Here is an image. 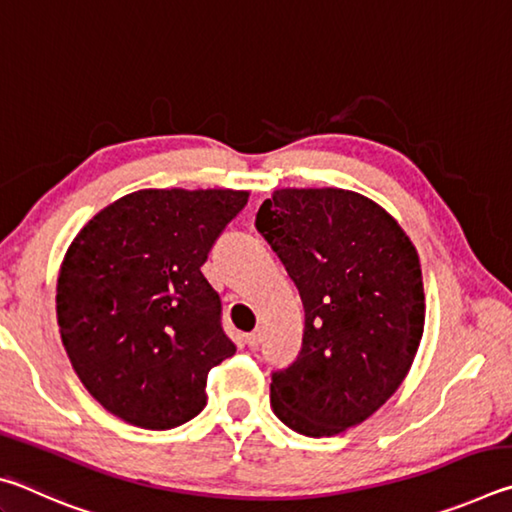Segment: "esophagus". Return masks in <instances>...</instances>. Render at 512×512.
Here are the masks:
<instances>
[{"instance_id":"esophagus-1","label":"esophagus","mask_w":512,"mask_h":512,"mask_svg":"<svg viewBox=\"0 0 512 512\" xmlns=\"http://www.w3.org/2000/svg\"><path fill=\"white\" fill-rule=\"evenodd\" d=\"M244 341H246L248 348H257V345L262 343V332H259V329H253V332H248L244 336Z\"/></svg>"}]
</instances>
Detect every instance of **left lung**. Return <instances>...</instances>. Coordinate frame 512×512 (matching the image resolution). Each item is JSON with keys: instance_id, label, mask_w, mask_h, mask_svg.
<instances>
[{"instance_id": "left-lung-1", "label": "left lung", "mask_w": 512, "mask_h": 512, "mask_svg": "<svg viewBox=\"0 0 512 512\" xmlns=\"http://www.w3.org/2000/svg\"><path fill=\"white\" fill-rule=\"evenodd\" d=\"M257 230L305 307L298 359L275 370L273 413L302 436H336L386 404L424 332L418 250L391 214L348 189H275Z\"/></svg>"}]
</instances>
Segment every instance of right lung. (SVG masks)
<instances>
[{"label":"right lung","instance_id":"right-lung-1","mask_svg":"<svg viewBox=\"0 0 512 512\" xmlns=\"http://www.w3.org/2000/svg\"><path fill=\"white\" fill-rule=\"evenodd\" d=\"M246 203L235 189H140L103 207L67 248L60 339L112 415L164 431L203 411L207 372L237 348L201 266Z\"/></svg>","mask_w":512,"mask_h":512}]
</instances>
